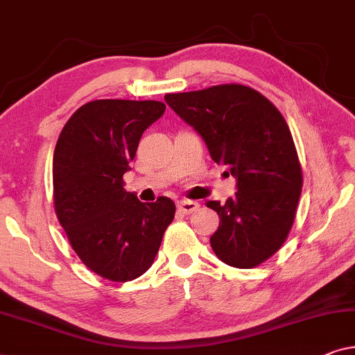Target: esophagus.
<instances>
[{
	"label": "esophagus",
	"instance_id": "34e87169",
	"mask_svg": "<svg viewBox=\"0 0 355 355\" xmlns=\"http://www.w3.org/2000/svg\"><path fill=\"white\" fill-rule=\"evenodd\" d=\"M178 208L179 211L184 213V215H191V213L197 211L198 208H200V205H198V202L196 200H181L178 202Z\"/></svg>",
	"mask_w": 355,
	"mask_h": 355
}]
</instances>
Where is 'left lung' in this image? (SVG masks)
Segmentation results:
<instances>
[{"mask_svg": "<svg viewBox=\"0 0 355 355\" xmlns=\"http://www.w3.org/2000/svg\"><path fill=\"white\" fill-rule=\"evenodd\" d=\"M164 101L237 181L226 203L207 202L220 215L213 252L236 268L263 263L284 244L302 191V168L283 114L260 92L239 84L168 94Z\"/></svg>", "mask_w": 355, "mask_h": 355, "instance_id": "obj_1", "label": "left lung"}]
</instances>
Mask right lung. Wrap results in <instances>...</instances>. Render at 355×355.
Segmentation results:
<instances>
[{
    "label": "right lung",
    "instance_id": "add662e5",
    "mask_svg": "<svg viewBox=\"0 0 355 355\" xmlns=\"http://www.w3.org/2000/svg\"><path fill=\"white\" fill-rule=\"evenodd\" d=\"M164 110L155 100L89 101L71 116L56 142L58 220L82 263L114 283L132 281L152 266L176 213L171 198L142 203L123 187L144 130Z\"/></svg>",
    "mask_w": 355,
    "mask_h": 355
}]
</instances>
